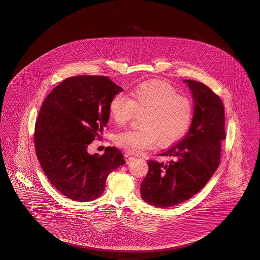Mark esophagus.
Returning a JSON list of instances; mask_svg holds the SVG:
<instances>
[{"label": "esophagus", "mask_w": 260, "mask_h": 260, "mask_svg": "<svg viewBox=\"0 0 260 260\" xmlns=\"http://www.w3.org/2000/svg\"><path fill=\"white\" fill-rule=\"evenodd\" d=\"M124 156H125V158H126V162H131V161H133V160H134V156H133V155H131L129 153H125L124 154Z\"/></svg>", "instance_id": "34e87169"}]
</instances>
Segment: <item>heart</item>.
Masks as SVG:
<instances>
[{"label":"heart","mask_w":260,"mask_h":260,"mask_svg":"<svg viewBox=\"0 0 260 260\" xmlns=\"http://www.w3.org/2000/svg\"><path fill=\"white\" fill-rule=\"evenodd\" d=\"M110 115L116 126H122L142 114L139 129H127L114 137L119 148L131 153H141L159 142L168 146L186 133L191 119L192 105L188 97L177 94L174 87L162 82H149L132 90L129 98L115 95L110 103Z\"/></svg>","instance_id":"heart-1"}]
</instances>
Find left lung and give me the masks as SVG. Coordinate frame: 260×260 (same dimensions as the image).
<instances>
[{
	"label": "left lung",
	"instance_id": "8db88e82",
	"mask_svg": "<svg viewBox=\"0 0 260 260\" xmlns=\"http://www.w3.org/2000/svg\"><path fill=\"white\" fill-rule=\"evenodd\" d=\"M193 99V116L186 136L158 155L169 162L148 161L142 182V199L158 208L183 203L203 189L219 165L221 142L225 140L224 107L204 84L184 80Z\"/></svg>",
	"mask_w": 260,
	"mask_h": 260
}]
</instances>
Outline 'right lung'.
I'll return each instance as SVG.
<instances>
[{
    "label": "right lung",
    "mask_w": 260,
    "mask_h": 260,
    "mask_svg": "<svg viewBox=\"0 0 260 260\" xmlns=\"http://www.w3.org/2000/svg\"><path fill=\"white\" fill-rule=\"evenodd\" d=\"M122 91L107 76H75L58 85L42 105L34 133L36 154L47 179L71 200L98 198L108 175L126 163L114 147L101 156L87 151L109 122L111 99Z\"/></svg>",
    "instance_id": "obj_1"
}]
</instances>
